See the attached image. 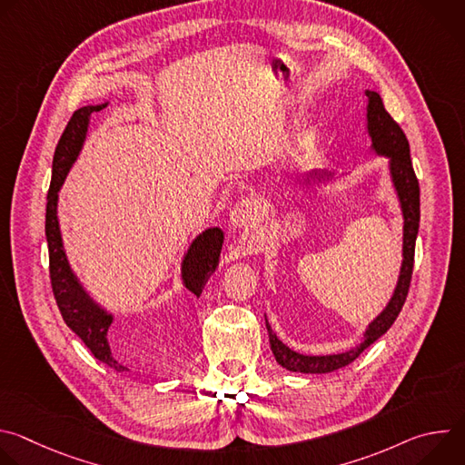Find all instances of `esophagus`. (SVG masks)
I'll return each mask as SVG.
<instances>
[{
    "label": "esophagus",
    "mask_w": 465,
    "mask_h": 465,
    "mask_svg": "<svg viewBox=\"0 0 465 465\" xmlns=\"http://www.w3.org/2000/svg\"><path fill=\"white\" fill-rule=\"evenodd\" d=\"M259 215H261V204L257 198H242V201H239L233 210H232V224L241 228V226H248V224H253L255 221H259Z\"/></svg>",
    "instance_id": "esophagus-1"
}]
</instances>
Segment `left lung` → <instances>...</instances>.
<instances>
[{
	"label": "left lung",
	"instance_id": "left-lung-1",
	"mask_svg": "<svg viewBox=\"0 0 465 465\" xmlns=\"http://www.w3.org/2000/svg\"><path fill=\"white\" fill-rule=\"evenodd\" d=\"M368 130L371 134L373 149L379 154L390 156L391 163V176L397 193L401 198V208L405 215V241H403V267L400 274V283L395 287V292L388 303V307L377 316L371 325L368 327L364 342L346 353L339 355H325V357H309L300 355L292 350H289L285 344L278 341V337L272 333V329L267 322L271 350L276 357V361L291 370V371H302V373H329L339 368H344L351 364L368 346H371L379 337H382L386 331L391 327L395 318L400 316L405 300L409 296L411 282H412V271H414V252H416V237L420 228V182L412 167L411 160V145L405 136L401 126L386 112L382 99L375 92H368Z\"/></svg>",
	"mask_w": 465,
	"mask_h": 465
}]
</instances>
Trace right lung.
I'll return each mask as SVG.
<instances>
[{
    "instance_id": "1",
    "label": "right lung",
    "mask_w": 465,
    "mask_h": 465,
    "mask_svg": "<svg viewBox=\"0 0 465 465\" xmlns=\"http://www.w3.org/2000/svg\"><path fill=\"white\" fill-rule=\"evenodd\" d=\"M104 106V104H103ZM103 106H84L74 112L68 124H65L58 145L53 156V176L47 191L45 204V239L49 248V280L54 302L58 311L74 333L86 344L92 355L115 371H123L124 366L119 364L108 344V327L112 323V316L99 309L81 289L77 280L74 278L65 253L62 250V239L56 219V193L75 162L81 145L84 142V134L88 128V119L94 112ZM224 233L219 228H212L196 237L191 244L185 259H183V282L185 287L201 296L204 283L212 276L217 267L221 255Z\"/></svg>"
}]
</instances>
